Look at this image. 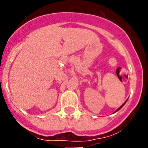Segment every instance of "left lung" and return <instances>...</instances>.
<instances>
[{
  "mask_svg": "<svg viewBox=\"0 0 148 148\" xmlns=\"http://www.w3.org/2000/svg\"><path fill=\"white\" fill-rule=\"evenodd\" d=\"M126 102H127V100H126ZM126 102H125V103H124V104H122V105H121V106H120V107H119V108H118V109H117V110H116V111H115V112H117V111H118V110H120V109H121V108H122V107H123V106H124V105H125V103H126Z\"/></svg>",
  "mask_w": 148,
  "mask_h": 148,
  "instance_id": "left-lung-1",
  "label": "left lung"
}]
</instances>
